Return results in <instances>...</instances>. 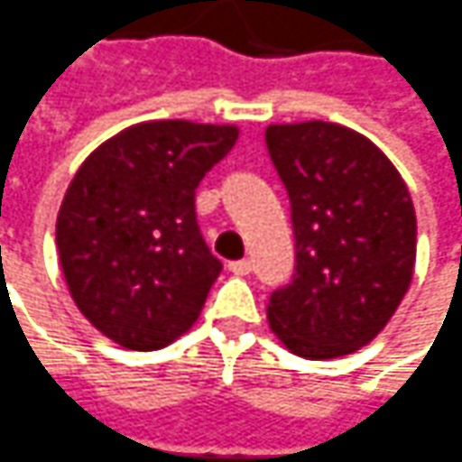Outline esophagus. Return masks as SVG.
I'll list each match as a JSON object with an SVG mask.
<instances>
[{
  "label": "esophagus",
  "mask_w": 462,
  "mask_h": 462,
  "mask_svg": "<svg viewBox=\"0 0 462 462\" xmlns=\"http://www.w3.org/2000/svg\"><path fill=\"white\" fill-rule=\"evenodd\" d=\"M228 269L238 274V277H244V274H249L252 272V262L249 259H236V262H228Z\"/></svg>",
  "instance_id": "obj_1"
}]
</instances>
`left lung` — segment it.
I'll return each instance as SVG.
<instances>
[{"label":"left lung","mask_w":462,"mask_h":462,"mask_svg":"<svg viewBox=\"0 0 462 462\" xmlns=\"http://www.w3.org/2000/svg\"><path fill=\"white\" fill-rule=\"evenodd\" d=\"M267 150L290 195L297 252L292 282L269 297V328L302 358L354 354L410 290V190L371 139L340 124H269Z\"/></svg>","instance_id":"left-lung-1"}]
</instances>
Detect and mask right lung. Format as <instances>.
I'll return each instance as SVG.
<instances>
[{
    "label": "right lung",
    "mask_w": 462,
    "mask_h": 462,
    "mask_svg": "<svg viewBox=\"0 0 462 462\" xmlns=\"http://www.w3.org/2000/svg\"><path fill=\"white\" fill-rule=\"evenodd\" d=\"M234 124L162 119L98 144L65 190L55 244L83 318L132 351L188 333L221 274L195 221V188L236 144Z\"/></svg>",
    "instance_id": "add662e5"
}]
</instances>
